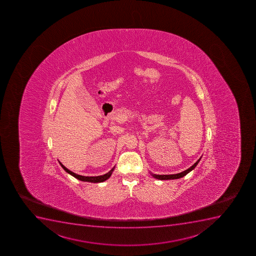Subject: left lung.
I'll list each match as a JSON object with an SVG mask.
<instances>
[{"label": "left lung", "instance_id": "8db88e82", "mask_svg": "<svg viewBox=\"0 0 256 256\" xmlns=\"http://www.w3.org/2000/svg\"><path fill=\"white\" fill-rule=\"evenodd\" d=\"M201 158H199L198 161H196L195 164H194L192 166L188 168V170H185L184 172H180V174H170V175H157V174H152L153 175L154 178H156L157 180H178V178H182L185 176V175L188 174L189 172H191L192 170H194V168L196 167L198 164L199 161H200Z\"/></svg>", "mask_w": 256, "mask_h": 256}]
</instances>
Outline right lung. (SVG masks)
<instances>
[{"instance_id":"1","label":"right lung","mask_w":256,"mask_h":256,"mask_svg":"<svg viewBox=\"0 0 256 256\" xmlns=\"http://www.w3.org/2000/svg\"><path fill=\"white\" fill-rule=\"evenodd\" d=\"M60 164L66 172H68L70 174L72 175V176L76 178L78 180L84 182H102L106 181V180H108V178H110V175L112 174L113 170H114V168H113L112 170H110L108 174H106L104 175H100V176H96V177H85V176H82V175L76 174L75 172L70 171V170H68L67 168L64 167L61 162H60Z\"/></svg>"}]
</instances>
